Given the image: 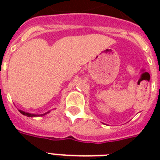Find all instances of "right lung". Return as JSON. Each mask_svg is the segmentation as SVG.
I'll return each instance as SVG.
<instances>
[{"label":"right lung","mask_w":160,"mask_h":160,"mask_svg":"<svg viewBox=\"0 0 160 160\" xmlns=\"http://www.w3.org/2000/svg\"><path fill=\"white\" fill-rule=\"evenodd\" d=\"M19 112L21 113L22 115H24V116H26V117H29V118H34V117H39V116H44V115L48 114L49 111H48L47 113H44V114H41V115H37V114H32V113H28V112H26V111H21V110H19Z\"/></svg>","instance_id":"add662e5"}]
</instances>
